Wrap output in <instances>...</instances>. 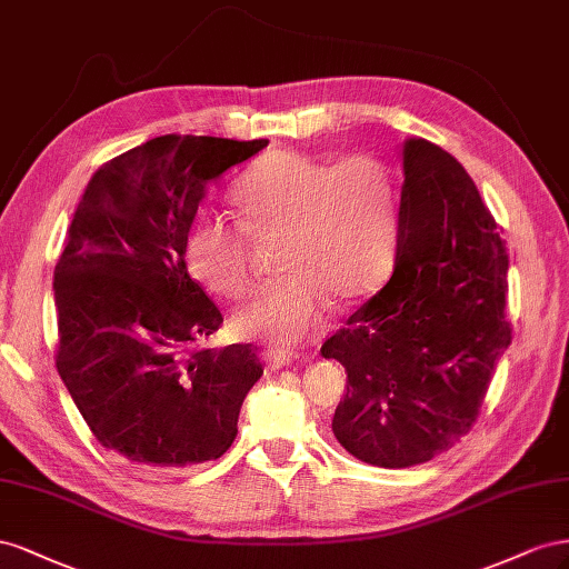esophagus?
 <instances>
[{"mask_svg": "<svg viewBox=\"0 0 569 569\" xmlns=\"http://www.w3.org/2000/svg\"><path fill=\"white\" fill-rule=\"evenodd\" d=\"M262 357H264V362H267L271 369H281V367H288L290 362L296 360V355H293V352H288V350H279V348H269V350H264V352H262Z\"/></svg>", "mask_w": 569, "mask_h": 569, "instance_id": "34e87169", "label": "esophagus"}]
</instances>
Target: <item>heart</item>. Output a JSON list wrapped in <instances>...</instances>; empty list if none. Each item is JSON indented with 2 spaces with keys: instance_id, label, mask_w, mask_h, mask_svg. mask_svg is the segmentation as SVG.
<instances>
[{
  "instance_id": "obj_1",
  "label": "heart",
  "mask_w": 569,
  "mask_h": 569,
  "mask_svg": "<svg viewBox=\"0 0 569 569\" xmlns=\"http://www.w3.org/2000/svg\"><path fill=\"white\" fill-rule=\"evenodd\" d=\"M231 202L238 226L194 219L183 238L190 276L209 293L238 300L252 281L250 240L279 236L276 269L233 315L242 338L296 346L319 331L329 302L367 296L391 269L400 194L391 167L377 154L338 161L296 150H269L242 173Z\"/></svg>"
}]
</instances>
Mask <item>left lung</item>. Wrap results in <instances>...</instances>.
Wrapping results in <instances>:
<instances>
[{"mask_svg": "<svg viewBox=\"0 0 569 569\" xmlns=\"http://www.w3.org/2000/svg\"><path fill=\"white\" fill-rule=\"evenodd\" d=\"M393 276L321 346L346 367L333 436L377 467H412L472 431L506 319L508 248L460 161L425 140L402 142Z\"/></svg>", "mask_w": 569, "mask_h": 569, "instance_id": "8db88e82", "label": "left lung"}]
</instances>
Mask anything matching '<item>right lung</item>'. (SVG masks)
<instances>
[{"label":"right lung","instance_id":"1","mask_svg":"<svg viewBox=\"0 0 569 569\" xmlns=\"http://www.w3.org/2000/svg\"><path fill=\"white\" fill-rule=\"evenodd\" d=\"M269 140L161 136L109 159L54 269L57 371L107 450L140 467L221 458L262 377L257 346H200L223 323L183 238L204 186Z\"/></svg>","mask_w":569,"mask_h":569}]
</instances>
